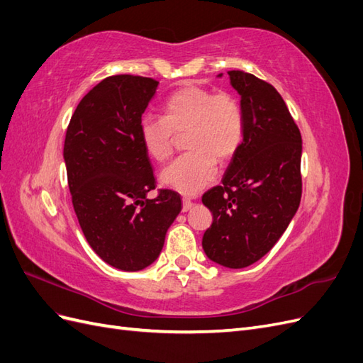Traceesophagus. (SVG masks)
Instances as JSON below:
<instances>
[{"label":"esophagus","instance_id":"obj_1","mask_svg":"<svg viewBox=\"0 0 363 363\" xmlns=\"http://www.w3.org/2000/svg\"><path fill=\"white\" fill-rule=\"evenodd\" d=\"M192 206H194L192 200H191V199H188V196H184V199H183V207H182V211H183V212H188V211H191Z\"/></svg>","mask_w":363,"mask_h":363}]
</instances>
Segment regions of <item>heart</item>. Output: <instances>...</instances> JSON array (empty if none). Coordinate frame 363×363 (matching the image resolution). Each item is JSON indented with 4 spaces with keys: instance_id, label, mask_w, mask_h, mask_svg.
I'll use <instances>...</instances> for the list:
<instances>
[{
    "instance_id": "heart-1",
    "label": "heart",
    "mask_w": 363,
    "mask_h": 363,
    "mask_svg": "<svg viewBox=\"0 0 363 363\" xmlns=\"http://www.w3.org/2000/svg\"><path fill=\"white\" fill-rule=\"evenodd\" d=\"M184 135V156L162 171V183L168 188L194 195L211 184L218 162H228L244 139V112L230 92H213L201 86H183L162 104V116H144L139 136L151 159L171 157L175 136Z\"/></svg>"
}]
</instances>
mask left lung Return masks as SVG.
<instances>
[{
  "label": "left lung",
  "mask_w": 363,
  "mask_h": 363,
  "mask_svg": "<svg viewBox=\"0 0 363 363\" xmlns=\"http://www.w3.org/2000/svg\"><path fill=\"white\" fill-rule=\"evenodd\" d=\"M240 95L244 140L223 184L203 195L213 221L203 236L207 257L227 268L262 259L288 228L301 200V133L276 87L228 71Z\"/></svg>",
  "instance_id": "left-lung-1"
}]
</instances>
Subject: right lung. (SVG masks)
<instances>
[{"label":"right lung","mask_w":363,"mask_h":363,"mask_svg":"<svg viewBox=\"0 0 363 363\" xmlns=\"http://www.w3.org/2000/svg\"><path fill=\"white\" fill-rule=\"evenodd\" d=\"M159 82L107 77L87 92L71 116L63 147L72 206L87 244L106 263L140 271L155 262L182 211L180 195L156 189L139 123Z\"/></svg>","instance_id":"obj_1"}]
</instances>
